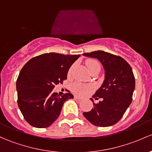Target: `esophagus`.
<instances>
[{
  "label": "esophagus",
  "mask_w": 152,
  "mask_h": 152,
  "mask_svg": "<svg viewBox=\"0 0 152 152\" xmlns=\"http://www.w3.org/2000/svg\"><path fill=\"white\" fill-rule=\"evenodd\" d=\"M74 98L76 99V100H81V97L77 96V95H74Z\"/></svg>",
  "instance_id": "obj_1"
}]
</instances>
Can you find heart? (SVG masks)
<instances>
[{
    "instance_id": "heart-1",
    "label": "heart",
    "mask_w": 152,
    "mask_h": 152,
    "mask_svg": "<svg viewBox=\"0 0 152 152\" xmlns=\"http://www.w3.org/2000/svg\"><path fill=\"white\" fill-rule=\"evenodd\" d=\"M86 65H87V68L91 72L93 71L95 68H100V63L97 61L96 60H93V59H88V60H86ZM72 71V67L70 68V69L68 70V75L69 76L71 74ZM72 89H73V92L76 94H78V95H85L86 93L89 92V91L92 90V87L90 85H87V84H83L81 82H75L73 83V85H72Z\"/></svg>"
}]
</instances>
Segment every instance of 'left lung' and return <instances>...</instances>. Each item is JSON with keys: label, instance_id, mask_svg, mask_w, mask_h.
Returning a JSON list of instances; mask_svg holds the SVG:
<instances>
[{"label": "left lung", "instance_id": "left-lung-1", "mask_svg": "<svg viewBox=\"0 0 152 152\" xmlns=\"http://www.w3.org/2000/svg\"><path fill=\"white\" fill-rule=\"evenodd\" d=\"M97 58L105 68V80L93 98L101 101L95 103L94 108L84 112V117L97 127L114 125L120 120L130 105L135 89V76L132 68L124 59L103 51L83 54Z\"/></svg>", "mask_w": 152, "mask_h": 152}]
</instances>
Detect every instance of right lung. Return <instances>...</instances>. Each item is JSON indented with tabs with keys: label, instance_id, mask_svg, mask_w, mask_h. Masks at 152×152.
Here are the masks:
<instances>
[{
	"label": "right lung",
	"instance_id": "1",
	"mask_svg": "<svg viewBox=\"0 0 152 152\" xmlns=\"http://www.w3.org/2000/svg\"><path fill=\"white\" fill-rule=\"evenodd\" d=\"M79 56L45 53L24 65L17 80V104L28 124L45 128L58 118L63 103L73 95L69 92L60 97L52 90L66 80L70 67Z\"/></svg>",
	"mask_w": 152,
	"mask_h": 152
}]
</instances>
